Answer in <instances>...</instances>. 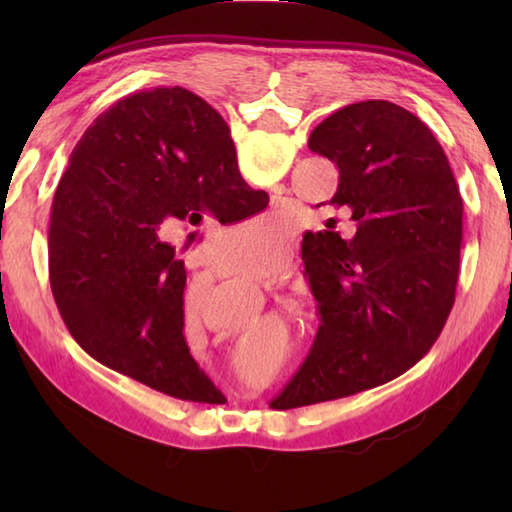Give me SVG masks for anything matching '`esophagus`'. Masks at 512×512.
I'll return each mask as SVG.
<instances>
[{
  "mask_svg": "<svg viewBox=\"0 0 512 512\" xmlns=\"http://www.w3.org/2000/svg\"><path fill=\"white\" fill-rule=\"evenodd\" d=\"M280 264H282V257H266V259H262V262H255V264H250V273L253 275H271V273H275L277 268H280Z\"/></svg>",
  "mask_w": 512,
  "mask_h": 512,
  "instance_id": "1",
  "label": "esophagus"
}]
</instances>
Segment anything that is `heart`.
<instances>
[{
    "label": "heart",
    "mask_w": 512,
    "mask_h": 512,
    "mask_svg": "<svg viewBox=\"0 0 512 512\" xmlns=\"http://www.w3.org/2000/svg\"><path fill=\"white\" fill-rule=\"evenodd\" d=\"M241 241L255 248H275L282 241V235L271 225H253L241 232Z\"/></svg>",
    "instance_id": "1"
}]
</instances>
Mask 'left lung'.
I'll return each instance as SVG.
<instances>
[{
  "label": "left lung",
  "instance_id": "1",
  "mask_svg": "<svg viewBox=\"0 0 512 512\" xmlns=\"http://www.w3.org/2000/svg\"><path fill=\"white\" fill-rule=\"evenodd\" d=\"M205 110L225 128L219 112ZM309 149L339 169L329 205L348 210L357 230L302 239L320 327L273 400L280 409L339 400L413 368L443 332L461 264L456 178L413 112L379 99L350 103L311 131Z\"/></svg>",
  "mask_w": 512,
  "mask_h": 512
}]
</instances>
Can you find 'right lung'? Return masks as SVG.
<instances>
[{
	"instance_id": "add662e5",
	"label": "right lung",
	"mask_w": 512,
	"mask_h": 512,
	"mask_svg": "<svg viewBox=\"0 0 512 512\" xmlns=\"http://www.w3.org/2000/svg\"><path fill=\"white\" fill-rule=\"evenodd\" d=\"M185 88L119 99L83 133L49 221L51 293L74 341L103 366L164 395L221 402L185 343V262L164 219L235 223L264 210L228 126ZM187 248V246H185Z\"/></svg>"
}]
</instances>
